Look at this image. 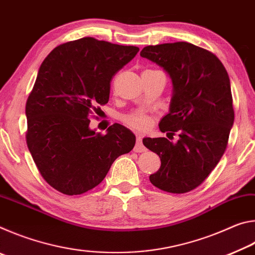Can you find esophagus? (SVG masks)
<instances>
[{
    "mask_svg": "<svg viewBox=\"0 0 255 255\" xmlns=\"http://www.w3.org/2000/svg\"><path fill=\"white\" fill-rule=\"evenodd\" d=\"M137 143H136V145H135V148H133V150H135V152H144V150H146V147L144 146V144H143V137H144V135L143 133H140V132H137Z\"/></svg>",
    "mask_w": 255,
    "mask_h": 255,
    "instance_id": "obj_1",
    "label": "esophagus"
}]
</instances>
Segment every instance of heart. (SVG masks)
Listing matches in <instances>:
<instances>
[{"instance_id":"heart-1","label":"heart","mask_w":255,"mask_h":255,"mask_svg":"<svg viewBox=\"0 0 255 255\" xmlns=\"http://www.w3.org/2000/svg\"><path fill=\"white\" fill-rule=\"evenodd\" d=\"M126 122L129 126H131L133 128L144 129V128H147L149 126L150 119L147 117V116L141 114V112H136V114L128 116V117L126 118Z\"/></svg>"}]
</instances>
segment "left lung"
Instances as JSON below:
<instances>
[{
	"label": "left lung",
	"mask_w": 255,
	"mask_h": 255,
	"mask_svg": "<svg viewBox=\"0 0 255 255\" xmlns=\"http://www.w3.org/2000/svg\"><path fill=\"white\" fill-rule=\"evenodd\" d=\"M140 56L170 76V111L158 127L179 132L175 143L164 137L143 139L161 158L149 181L163 191L189 192L204 182L227 147L234 124L230 77L213 53L185 41L146 46Z\"/></svg>",
	"instance_id": "8db88e82"
}]
</instances>
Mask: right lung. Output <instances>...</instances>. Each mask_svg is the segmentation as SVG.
Returning a JSON list of instances; mask_svg holds the SVG:
<instances>
[{
	"instance_id": "add662e5",
	"label": "right lung",
	"mask_w": 255,
	"mask_h": 255,
	"mask_svg": "<svg viewBox=\"0 0 255 255\" xmlns=\"http://www.w3.org/2000/svg\"><path fill=\"white\" fill-rule=\"evenodd\" d=\"M138 51L85 37L57 46L42 62L25 106V137L41 176L57 191L73 196L97 187L135 146L123 125L105 135L89 126L97 106L109 101L112 77Z\"/></svg>"
}]
</instances>
